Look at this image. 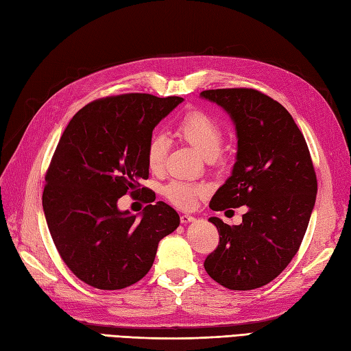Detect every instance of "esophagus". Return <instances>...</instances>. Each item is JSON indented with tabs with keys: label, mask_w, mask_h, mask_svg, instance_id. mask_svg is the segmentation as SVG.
I'll return each instance as SVG.
<instances>
[{
	"label": "esophagus",
	"mask_w": 351,
	"mask_h": 351,
	"mask_svg": "<svg viewBox=\"0 0 351 351\" xmlns=\"http://www.w3.org/2000/svg\"><path fill=\"white\" fill-rule=\"evenodd\" d=\"M191 221H195V217H193V215H190V214L181 215V223H184V225H187V223H191Z\"/></svg>",
	"instance_id": "obj_1"
}]
</instances>
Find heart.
Here are the masks:
<instances>
[{"mask_svg": "<svg viewBox=\"0 0 351 351\" xmlns=\"http://www.w3.org/2000/svg\"><path fill=\"white\" fill-rule=\"evenodd\" d=\"M176 132L206 160H214L221 151L223 132L220 125L204 111H190L185 114L178 125ZM166 154V137L162 134H155L146 146V162L154 173H158L162 170ZM206 190V185L204 184L171 181L164 189V196L176 206L193 208L197 202V197L204 196Z\"/></svg>", "mask_w": 351, "mask_h": 351, "instance_id": "obj_1", "label": "heart"}]
</instances>
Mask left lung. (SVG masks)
Returning a JSON list of instances; mask_svg holds the SVG:
<instances>
[{"mask_svg": "<svg viewBox=\"0 0 351 351\" xmlns=\"http://www.w3.org/2000/svg\"><path fill=\"white\" fill-rule=\"evenodd\" d=\"M232 119L237 161L210 208L247 206L243 223L229 226L210 217L220 243L205 270L220 285L247 291L267 285L299 250L317 197V176L299 126L287 108L255 88L200 93Z\"/></svg>", "mask_w": 351, "mask_h": 351, "instance_id": "obj_1", "label": "left lung"}]
</instances>
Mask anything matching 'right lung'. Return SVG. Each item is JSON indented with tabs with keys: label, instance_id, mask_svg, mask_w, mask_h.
<instances>
[{
	"label": "right lung",
	"instance_id": "add662e5",
	"mask_svg": "<svg viewBox=\"0 0 351 351\" xmlns=\"http://www.w3.org/2000/svg\"><path fill=\"white\" fill-rule=\"evenodd\" d=\"M184 99L147 93L110 96L71 119L45 176L42 205L64 264L98 289H122L151 270L164 237L180 226L170 205H147L140 220L121 211L126 193L146 196V146L161 119ZM155 196V195H154Z\"/></svg>",
	"mask_w": 351,
	"mask_h": 351
}]
</instances>
